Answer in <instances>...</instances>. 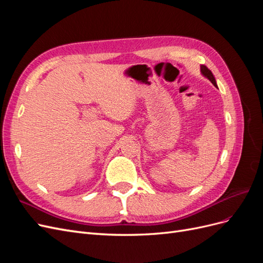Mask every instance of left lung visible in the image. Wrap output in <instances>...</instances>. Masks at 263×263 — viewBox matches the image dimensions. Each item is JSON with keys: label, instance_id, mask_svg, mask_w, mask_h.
<instances>
[{"label": "left lung", "instance_id": "left-lung-1", "mask_svg": "<svg viewBox=\"0 0 263 263\" xmlns=\"http://www.w3.org/2000/svg\"><path fill=\"white\" fill-rule=\"evenodd\" d=\"M201 71H202V73L209 79V80L215 85V86H217L216 85V81H215V78H214V76H213V73H212V71L206 67V66H204V65H202L201 66Z\"/></svg>", "mask_w": 263, "mask_h": 263}]
</instances>
